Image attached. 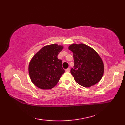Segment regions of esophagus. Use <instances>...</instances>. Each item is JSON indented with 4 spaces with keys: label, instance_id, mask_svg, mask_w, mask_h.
I'll return each instance as SVG.
<instances>
[{
    "label": "esophagus",
    "instance_id": "esophagus-1",
    "mask_svg": "<svg viewBox=\"0 0 125 125\" xmlns=\"http://www.w3.org/2000/svg\"><path fill=\"white\" fill-rule=\"evenodd\" d=\"M70 68H68V69H65L66 72L69 73V72H70Z\"/></svg>",
    "mask_w": 125,
    "mask_h": 125
}]
</instances>
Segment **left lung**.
Wrapping results in <instances>:
<instances>
[{
  "mask_svg": "<svg viewBox=\"0 0 125 125\" xmlns=\"http://www.w3.org/2000/svg\"><path fill=\"white\" fill-rule=\"evenodd\" d=\"M69 49L73 52V68L70 73L81 86L89 87L96 84L104 73L102 58L92 48L84 44H73Z\"/></svg>",
  "mask_w": 125,
  "mask_h": 125,
  "instance_id": "8db88e82",
  "label": "left lung"
}]
</instances>
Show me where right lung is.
<instances>
[{
	"label": "right lung",
	"mask_w": 125,
	"mask_h": 125,
	"mask_svg": "<svg viewBox=\"0 0 125 125\" xmlns=\"http://www.w3.org/2000/svg\"><path fill=\"white\" fill-rule=\"evenodd\" d=\"M63 48V46L56 44L46 46L40 50L30 61L29 75L31 82L39 88H53L64 73L62 61L57 58Z\"/></svg>",
	"instance_id": "1"
}]
</instances>
